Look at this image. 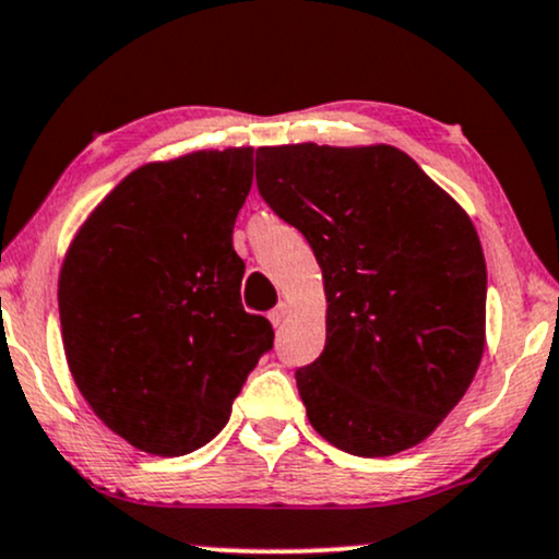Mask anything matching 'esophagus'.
<instances>
[{"mask_svg": "<svg viewBox=\"0 0 559 559\" xmlns=\"http://www.w3.org/2000/svg\"><path fill=\"white\" fill-rule=\"evenodd\" d=\"M286 314H288V307H286V304H284V301H281V304H278V307H273V309H271V312H267V320H271V322L275 324V328H278V324L286 320Z\"/></svg>", "mask_w": 559, "mask_h": 559, "instance_id": "34e87169", "label": "esophagus"}]
</instances>
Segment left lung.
I'll use <instances>...</instances> for the list:
<instances>
[{
  "label": "left lung",
  "instance_id": "1",
  "mask_svg": "<svg viewBox=\"0 0 559 559\" xmlns=\"http://www.w3.org/2000/svg\"><path fill=\"white\" fill-rule=\"evenodd\" d=\"M263 201L307 237L328 343L296 369L312 428L392 456L459 405L485 350L487 271L464 209L394 146H260Z\"/></svg>",
  "mask_w": 559,
  "mask_h": 559
}]
</instances>
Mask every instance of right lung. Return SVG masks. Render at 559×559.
Instances as JSON below:
<instances>
[{
  "instance_id": "1",
  "label": "right lung",
  "mask_w": 559,
  "mask_h": 559,
  "mask_svg": "<svg viewBox=\"0 0 559 559\" xmlns=\"http://www.w3.org/2000/svg\"><path fill=\"white\" fill-rule=\"evenodd\" d=\"M250 186V146L152 162L92 211L63 260L69 369L97 418L141 451L209 443L273 348L271 322L245 312L231 245Z\"/></svg>"
}]
</instances>
